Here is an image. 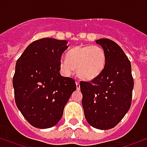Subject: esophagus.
<instances>
[{
	"label": "esophagus",
	"instance_id": "34e87169",
	"mask_svg": "<svg viewBox=\"0 0 147 147\" xmlns=\"http://www.w3.org/2000/svg\"><path fill=\"white\" fill-rule=\"evenodd\" d=\"M76 88H77V90H80V82H79V81H76Z\"/></svg>",
	"mask_w": 147,
	"mask_h": 147
}]
</instances>
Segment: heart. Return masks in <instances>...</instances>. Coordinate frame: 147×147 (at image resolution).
I'll return each mask as SVG.
<instances>
[{
  "label": "heart",
  "instance_id": "1",
  "mask_svg": "<svg viewBox=\"0 0 147 147\" xmlns=\"http://www.w3.org/2000/svg\"><path fill=\"white\" fill-rule=\"evenodd\" d=\"M106 64V53L98 45H78L71 49L67 58L61 61L60 67L66 75L77 69L78 76L84 80H94L103 72Z\"/></svg>",
  "mask_w": 147,
  "mask_h": 147
}]
</instances>
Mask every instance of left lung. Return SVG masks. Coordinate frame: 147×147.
Masks as SVG:
<instances>
[{
	"instance_id": "8db88e82",
	"label": "left lung",
	"mask_w": 147,
	"mask_h": 147,
	"mask_svg": "<svg viewBox=\"0 0 147 147\" xmlns=\"http://www.w3.org/2000/svg\"><path fill=\"white\" fill-rule=\"evenodd\" d=\"M106 53L103 72L90 82H80L84 115L90 125L101 130L119 123L131 105L134 80L123 49L108 38L96 40Z\"/></svg>"
}]
</instances>
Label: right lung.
<instances>
[{
    "mask_svg": "<svg viewBox=\"0 0 147 147\" xmlns=\"http://www.w3.org/2000/svg\"><path fill=\"white\" fill-rule=\"evenodd\" d=\"M65 40L50 38L34 41L16 64L12 80L19 110L37 128H49L60 121L64 106L76 90L75 80L60 74Z\"/></svg>",
    "mask_w": 147,
    "mask_h": 147,
    "instance_id": "obj_1",
    "label": "right lung"
}]
</instances>
